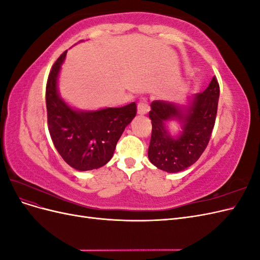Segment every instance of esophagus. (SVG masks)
Segmentation results:
<instances>
[{
	"label": "esophagus",
	"instance_id": "obj_1",
	"mask_svg": "<svg viewBox=\"0 0 260 260\" xmlns=\"http://www.w3.org/2000/svg\"><path fill=\"white\" fill-rule=\"evenodd\" d=\"M149 112V106L147 105V103L145 101L140 102L138 105V114L139 115H145Z\"/></svg>",
	"mask_w": 260,
	"mask_h": 260
}]
</instances>
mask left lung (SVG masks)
<instances>
[{
	"instance_id": "obj_1",
	"label": "left lung",
	"mask_w": 260,
	"mask_h": 260,
	"mask_svg": "<svg viewBox=\"0 0 260 260\" xmlns=\"http://www.w3.org/2000/svg\"><path fill=\"white\" fill-rule=\"evenodd\" d=\"M219 84L212 78L203 93L187 98L185 104L154 101L149 118L152 120V138L148 159L158 169L169 174L183 171L198 160L209 142L216 120ZM179 123L181 131L171 135L168 124Z\"/></svg>"
}]
</instances>
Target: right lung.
<instances>
[{"label": "right lung", "mask_w": 260, "mask_h": 260, "mask_svg": "<svg viewBox=\"0 0 260 260\" xmlns=\"http://www.w3.org/2000/svg\"><path fill=\"white\" fill-rule=\"evenodd\" d=\"M55 61L46 83V111L49 131L57 152L70 167L88 171L112 159L124 128L137 114L135 102L122 107L79 111L59 95L58 77L66 57Z\"/></svg>", "instance_id": "add662e5"}]
</instances>
